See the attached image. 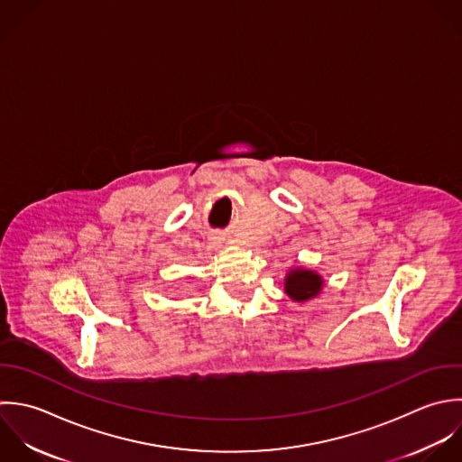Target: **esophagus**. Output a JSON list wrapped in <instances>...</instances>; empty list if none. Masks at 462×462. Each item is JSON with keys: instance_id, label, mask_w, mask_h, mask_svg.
<instances>
[{"instance_id": "1", "label": "esophagus", "mask_w": 462, "mask_h": 462, "mask_svg": "<svg viewBox=\"0 0 462 462\" xmlns=\"http://www.w3.org/2000/svg\"><path fill=\"white\" fill-rule=\"evenodd\" d=\"M214 239H217V237H214Z\"/></svg>"}]
</instances>
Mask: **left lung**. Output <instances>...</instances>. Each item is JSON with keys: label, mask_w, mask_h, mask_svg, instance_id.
Returning a JSON list of instances; mask_svg holds the SVG:
<instances>
[{"label": "left lung", "mask_w": 462, "mask_h": 462, "mask_svg": "<svg viewBox=\"0 0 462 462\" xmlns=\"http://www.w3.org/2000/svg\"><path fill=\"white\" fill-rule=\"evenodd\" d=\"M286 293L300 302L315 297L322 290V279L315 272L310 270H295L286 279Z\"/></svg>", "instance_id": "8db88e82"}]
</instances>
